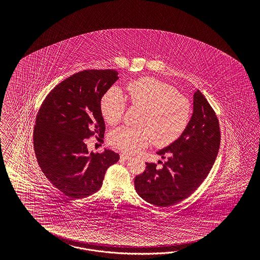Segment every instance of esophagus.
Here are the masks:
<instances>
[{"instance_id": "obj_1", "label": "esophagus", "mask_w": 260, "mask_h": 260, "mask_svg": "<svg viewBox=\"0 0 260 260\" xmlns=\"http://www.w3.org/2000/svg\"><path fill=\"white\" fill-rule=\"evenodd\" d=\"M131 158H132V156H129V155H127V154H125V153H122V154H120V159H121V160H123V161L129 160Z\"/></svg>"}]
</instances>
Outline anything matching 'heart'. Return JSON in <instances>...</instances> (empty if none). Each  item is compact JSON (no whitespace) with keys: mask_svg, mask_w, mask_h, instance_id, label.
<instances>
[{"mask_svg":"<svg viewBox=\"0 0 260 260\" xmlns=\"http://www.w3.org/2000/svg\"><path fill=\"white\" fill-rule=\"evenodd\" d=\"M131 105L143 110L138 128L120 126L109 136L110 145L125 153H134L147 147L152 140L158 147H165L177 140L185 132L191 114L187 97L170 85L153 77L129 82L126 87ZM126 100L118 87H112L103 95L101 111L110 125L123 118Z\"/></svg>","mask_w":260,"mask_h":260,"instance_id":"obj_1","label":"heart"}]
</instances>
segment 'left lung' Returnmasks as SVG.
<instances>
[{"label":"left lung","instance_id":"1","mask_svg":"<svg viewBox=\"0 0 260 260\" xmlns=\"http://www.w3.org/2000/svg\"><path fill=\"white\" fill-rule=\"evenodd\" d=\"M218 118L204 95H193V113L181 136L157 154L168 157L162 169L146 163L134 179L137 193L150 204L167 208L189 197L204 181L220 146Z\"/></svg>","mask_w":260,"mask_h":260}]
</instances>
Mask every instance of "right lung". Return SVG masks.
Masks as SVG:
<instances>
[{
	"label": "right lung",
	"instance_id": "add662e5",
	"mask_svg": "<svg viewBox=\"0 0 260 260\" xmlns=\"http://www.w3.org/2000/svg\"><path fill=\"white\" fill-rule=\"evenodd\" d=\"M114 70L77 72L58 84L36 115L33 145L42 172L64 196L78 199L102 187L105 173L119 160L110 150L88 152L87 138L103 141L101 99L118 79Z\"/></svg>",
	"mask_w": 260,
	"mask_h": 260
}]
</instances>
